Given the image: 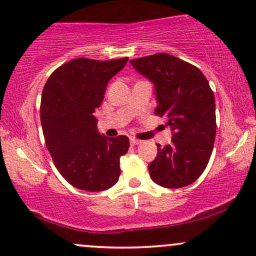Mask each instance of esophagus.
Listing matches in <instances>:
<instances>
[{"instance_id": "obj_1", "label": "esophagus", "mask_w": 256, "mask_h": 256, "mask_svg": "<svg viewBox=\"0 0 256 256\" xmlns=\"http://www.w3.org/2000/svg\"><path fill=\"white\" fill-rule=\"evenodd\" d=\"M130 143L131 146H138V144L142 143V140H136V138H130Z\"/></svg>"}]
</instances>
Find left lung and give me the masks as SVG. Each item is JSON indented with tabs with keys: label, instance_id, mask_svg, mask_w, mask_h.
Here are the masks:
<instances>
[{
	"label": "left lung",
	"instance_id": "1",
	"mask_svg": "<svg viewBox=\"0 0 256 256\" xmlns=\"http://www.w3.org/2000/svg\"><path fill=\"white\" fill-rule=\"evenodd\" d=\"M138 72L155 84V114L167 116L173 131L170 144H158L150 163L152 181L166 188L188 186L208 166L216 137L214 95L198 68L167 54L130 60Z\"/></svg>",
	"mask_w": 256,
	"mask_h": 256
}]
</instances>
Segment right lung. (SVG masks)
<instances>
[{"instance_id":"add662e5","label":"right lung","mask_w":256,"mask_h":256,"mask_svg":"<svg viewBox=\"0 0 256 256\" xmlns=\"http://www.w3.org/2000/svg\"><path fill=\"white\" fill-rule=\"evenodd\" d=\"M128 60L75 58L57 68L42 89L40 120L46 146L62 176L76 188L100 192L119 178L120 156L130 142L98 134L94 112L107 83Z\"/></svg>"}]
</instances>
